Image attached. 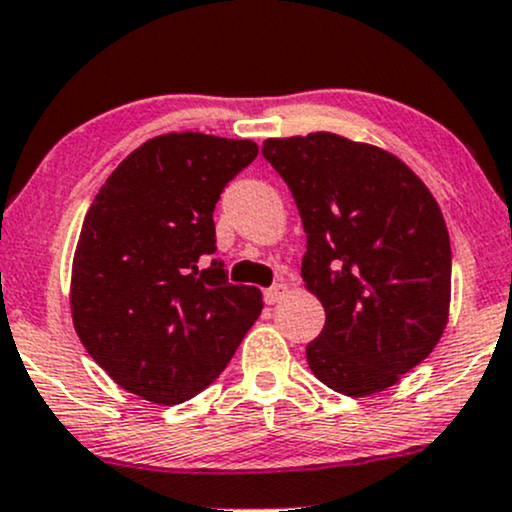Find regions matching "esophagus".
<instances>
[{"mask_svg":"<svg viewBox=\"0 0 512 512\" xmlns=\"http://www.w3.org/2000/svg\"><path fill=\"white\" fill-rule=\"evenodd\" d=\"M287 292H290L287 282H275L273 287H268V290H266V302L268 304H278V302H282V297H285Z\"/></svg>","mask_w":512,"mask_h":512,"instance_id":"esophagus-1","label":"esophagus"}]
</instances>
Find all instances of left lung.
<instances>
[{
    "mask_svg": "<svg viewBox=\"0 0 512 512\" xmlns=\"http://www.w3.org/2000/svg\"><path fill=\"white\" fill-rule=\"evenodd\" d=\"M263 158L290 186L304 285L326 309L306 345L311 371L350 398L395 386L448 323L453 261L436 198L393 153L330 131L268 138Z\"/></svg>",
    "mask_w": 512,
    "mask_h": 512,
    "instance_id": "1",
    "label": "left lung"
}]
</instances>
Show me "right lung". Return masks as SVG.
<instances>
[{"instance_id":"obj_1","label":"right lung","mask_w":512,"mask_h":512,"mask_svg":"<svg viewBox=\"0 0 512 512\" xmlns=\"http://www.w3.org/2000/svg\"><path fill=\"white\" fill-rule=\"evenodd\" d=\"M258 155L234 141L162 134L119 162L90 203L71 266V318L117 386L179 405L222 374L261 316L256 287L227 282L215 203Z\"/></svg>"}]
</instances>
